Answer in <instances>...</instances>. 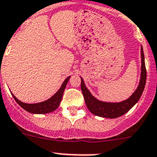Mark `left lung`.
<instances>
[{"label": "left lung", "instance_id": "left-lung-1", "mask_svg": "<svg viewBox=\"0 0 157 157\" xmlns=\"http://www.w3.org/2000/svg\"><path fill=\"white\" fill-rule=\"evenodd\" d=\"M141 57H142V67H141L140 82L136 91L131 94L127 100L121 102H105L95 98L84 84V80L81 78V91L84 95V101L90 112L95 116L106 118H117L128 113L134 105L138 102L145 88L146 82V69L145 65V58L142 47H141Z\"/></svg>", "mask_w": 157, "mask_h": 157}]
</instances>
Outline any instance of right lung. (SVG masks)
<instances>
[{
	"label": "right lung",
	"mask_w": 157,
	"mask_h": 157,
	"mask_svg": "<svg viewBox=\"0 0 157 157\" xmlns=\"http://www.w3.org/2000/svg\"><path fill=\"white\" fill-rule=\"evenodd\" d=\"M70 77H68L64 82L62 84L61 87L59 88V91L52 96V98L46 100L44 101L39 103H34V104H28V103H24L22 101H19L18 98L15 97L13 94L14 99L16 101V102L22 107V109L27 111V112L31 113H36V114H44V113H48L53 112L56 109L59 107V104L61 102L62 98H63V94L64 92V90L66 88V86L68 83L69 80H70Z\"/></svg>",
	"instance_id": "add662e5"
}]
</instances>
